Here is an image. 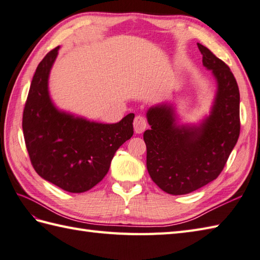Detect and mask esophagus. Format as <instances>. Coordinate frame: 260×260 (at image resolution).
Wrapping results in <instances>:
<instances>
[{
  "label": "esophagus",
  "instance_id": "34e87169",
  "mask_svg": "<svg viewBox=\"0 0 260 260\" xmlns=\"http://www.w3.org/2000/svg\"><path fill=\"white\" fill-rule=\"evenodd\" d=\"M133 125H134V131L136 134H142L147 127L146 120L144 117H143V116H136Z\"/></svg>",
  "mask_w": 260,
  "mask_h": 260
}]
</instances>
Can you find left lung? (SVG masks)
Returning <instances> with one entry per match:
<instances>
[{"label":"left lung","instance_id":"obj_1","mask_svg":"<svg viewBox=\"0 0 260 260\" xmlns=\"http://www.w3.org/2000/svg\"><path fill=\"white\" fill-rule=\"evenodd\" d=\"M198 48L217 84L209 114L197 123L183 124L171 103L154 105L146 112L151 128L143 137L148 174L159 189L173 196L187 194L217 179L240 133L235 77L208 48L200 43Z\"/></svg>","mask_w":260,"mask_h":260}]
</instances>
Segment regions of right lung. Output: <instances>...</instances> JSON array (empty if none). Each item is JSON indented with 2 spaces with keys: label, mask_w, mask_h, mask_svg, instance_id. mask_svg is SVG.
I'll return each mask as SVG.
<instances>
[{
  "label": "right lung",
  "mask_w": 260,
  "mask_h": 260,
  "mask_svg": "<svg viewBox=\"0 0 260 260\" xmlns=\"http://www.w3.org/2000/svg\"><path fill=\"white\" fill-rule=\"evenodd\" d=\"M59 49L47 53L38 66L22 128L36 172L60 189L81 193L107 174L116 151L133 136L135 115L105 124L58 108L49 91V77Z\"/></svg>",
  "instance_id": "obj_1"
}]
</instances>
